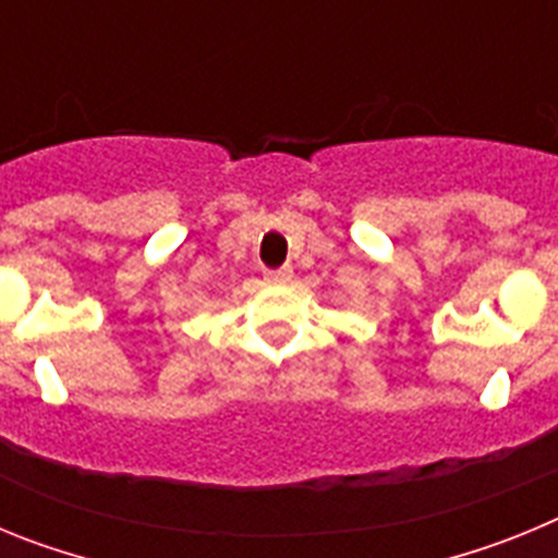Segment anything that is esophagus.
<instances>
[{"instance_id":"esophagus-1","label":"esophagus","mask_w":558,"mask_h":558,"mask_svg":"<svg viewBox=\"0 0 558 558\" xmlns=\"http://www.w3.org/2000/svg\"><path fill=\"white\" fill-rule=\"evenodd\" d=\"M290 276H293V270H290V268L265 270V282H268V284H284V282H290Z\"/></svg>"}]
</instances>
